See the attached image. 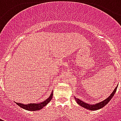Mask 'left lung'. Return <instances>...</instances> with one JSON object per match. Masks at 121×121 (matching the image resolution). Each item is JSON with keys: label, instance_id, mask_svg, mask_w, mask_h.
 Returning <instances> with one entry per match:
<instances>
[{"label": "left lung", "instance_id": "8db88e82", "mask_svg": "<svg viewBox=\"0 0 121 121\" xmlns=\"http://www.w3.org/2000/svg\"><path fill=\"white\" fill-rule=\"evenodd\" d=\"M117 86L115 87V89H114V91L112 92V93L110 95V96H109V97H108L106 99H105L103 101L100 102H99V103H97V104H93V105L88 104H87V103H86V102H84L80 100H79V99H76V102H77V103H78L80 106H81L82 107H83V108H86V109H89V110H97V109H100L102 108H103L104 106H105L109 102V100L113 98L114 94L115 93V92L117 91Z\"/></svg>", "mask_w": 121, "mask_h": 121}]
</instances>
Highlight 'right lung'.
I'll use <instances>...</instances> for the list:
<instances>
[{
    "label": "right lung",
    "mask_w": 121,
    "mask_h": 121,
    "mask_svg": "<svg viewBox=\"0 0 121 121\" xmlns=\"http://www.w3.org/2000/svg\"><path fill=\"white\" fill-rule=\"evenodd\" d=\"M53 93L52 92V93L50 95V96L48 98L47 100H45V101H43V102L41 103H38V104H22L21 103H17L16 104L19 106L21 108H22L23 109H26V110H29V111H36V110H39L41 109L44 106H45L51 100V99L52 98Z\"/></svg>",
    "instance_id": "add662e5"
}]
</instances>
